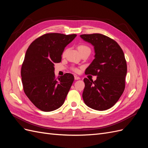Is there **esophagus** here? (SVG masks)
I'll return each instance as SVG.
<instances>
[{"instance_id": "esophagus-1", "label": "esophagus", "mask_w": 148, "mask_h": 148, "mask_svg": "<svg viewBox=\"0 0 148 148\" xmlns=\"http://www.w3.org/2000/svg\"><path fill=\"white\" fill-rule=\"evenodd\" d=\"M80 79V78L79 77H78V76H75V79H76V80H78V79Z\"/></svg>"}]
</instances>
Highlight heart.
Wrapping results in <instances>:
<instances>
[{"instance_id":"b5f03b06","label":"heart","mask_w":148,"mask_h":148,"mask_svg":"<svg viewBox=\"0 0 148 148\" xmlns=\"http://www.w3.org/2000/svg\"><path fill=\"white\" fill-rule=\"evenodd\" d=\"M78 50H79L80 53H82V52H83L84 51H91L90 48H89L88 46L85 45V44H80V45L78 46ZM65 53H66V51H64V53H63V56L65 55ZM73 70L76 71V72H77V71H78V69H76V68H73Z\"/></svg>"}]
</instances>
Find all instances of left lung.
Instances as JSON below:
<instances>
[{
    "instance_id": "1",
    "label": "left lung",
    "mask_w": 148,
    "mask_h": 148,
    "mask_svg": "<svg viewBox=\"0 0 148 148\" xmlns=\"http://www.w3.org/2000/svg\"><path fill=\"white\" fill-rule=\"evenodd\" d=\"M80 37L91 43L95 51V59L85 74L97 76L95 82L83 79V101L92 109H109L119 101L125 89L127 65L124 53L117 42L102 34H82Z\"/></svg>"
}]
</instances>
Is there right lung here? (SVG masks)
Instances as JSON below:
<instances>
[{
  "instance_id": "1",
  "label": "right lung",
  "mask_w": 148,
  "mask_h": 148,
  "mask_svg": "<svg viewBox=\"0 0 148 148\" xmlns=\"http://www.w3.org/2000/svg\"><path fill=\"white\" fill-rule=\"evenodd\" d=\"M76 36L47 33L36 39L26 51L21 69L23 90L41 110L53 111L64 103L74 77L66 73L56 78L54 64L61 62L65 47Z\"/></svg>"
}]
</instances>
